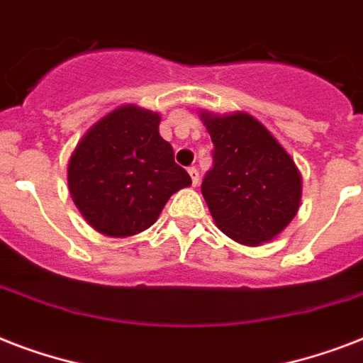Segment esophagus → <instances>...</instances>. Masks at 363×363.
Returning a JSON list of instances; mask_svg holds the SVG:
<instances>
[{
  "label": "esophagus",
  "instance_id": "34e87169",
  "mask_svg": "<svg viewBox=\"0 0 363 363\" xmlns=\"http://www.w3.org/2000/svg\"><path fill=\"white\" fill-rule=\"evenodd\" d=\"M188 173H190V179H192V184L194 186H196V184H198L199 182V171L196 169V167H188Z\"/></svg>",
  "mask_w": 363,
  "mask_h": 363
}]
</instances>
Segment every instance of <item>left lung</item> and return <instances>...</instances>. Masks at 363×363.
Masks as SVG:
<instances>
[{"label": "left lung", "instance_id": "obj_1", "mask_svg": "<svg viewBox=\"0 0 363 363\" xmlns=\"http://www.w3.org/2000/svg\"><path fill=\"white\" fill-rule=\"evenodd\" d=\"M201 118L215 147L201 194L216 226L242 245L271 241L299 209L301 177L294 160L245 113Z\"/></svg>", "mask_w": 363, "mask_h": 363}]
</instances>
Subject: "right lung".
<instances>
[{"label":"right lung","mask_w":363,"mask_h":363,"mask_svg":"<svg viewBox=\"0 0 363 363\" xmlns=\"http://www.w3.org/2000/svg\"><path fill=\"white\" fill-rule=\"evenodd\" d=\"M160 116L133 105L92 125L67 167L71 198L90 226L128 238L156 222L171 194L192 184L158 131Z\"/></svg>","instance_id":"1"}]
</instances>
